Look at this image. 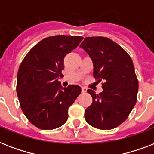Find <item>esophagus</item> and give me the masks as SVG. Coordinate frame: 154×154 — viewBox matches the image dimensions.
<instances>
[{
	"label": "esophagus",
	"instance_id": "esophagus-1",
	"mask_svg": "<svg viewBox=\"0 0 154 154\" xmlns=\"http://www.w3.org/2000/svg\"><path fill=\"white\" fill-rule=\"evenodd\" d=\"M81 90H82V92H83V93H84V92H87V88L84 87H82V88H81Z\"/></svg>",
	"mask_w": 154,
	"mask_h": 154
}]
</instances>
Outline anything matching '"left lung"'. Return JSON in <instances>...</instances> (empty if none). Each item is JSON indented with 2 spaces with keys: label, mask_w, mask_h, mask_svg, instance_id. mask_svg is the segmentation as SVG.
<instances>
[{
  "label": "left lung",
  "mask_w": 154,
  "mask_h": 154,
  "mask_svg": "<svg viewBox=\"0 0 154 154\" xmlns=\"http://www.w3.org/2000/svg\"><path fill=\"white\" fill-rule=\"evenodd\" d=\"M91 58L94 78L102 83L103 92L92 90L91 105L85 110L89 125L99 130H111L126 121L137 102L138 80L129 54L109 38L86 37L81 43Z\"/></svg>",
  "instance_id": "8db88e82"
}]
</instances>
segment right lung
I'll return each instance as SVG.
<instances>
[{"label":"right lung","mask_w":154,"mask_h":154,"mask_svg":"<svg viewBox=\"0 0 154 154\" xmlns=\"http://www.w3.org/2000/svg\"><path fill=\"white\" fill-rule=\"evenodd\" d=\"M83 37L55 35L44 38L28 51L20 65L17 93L20 105L28 121L41 130L63 126L68 108L81 93L78 85L63 88L62 77L66 55L78 46Z\"/></svg>","instance_id":"obj_1"}]
</instances>
